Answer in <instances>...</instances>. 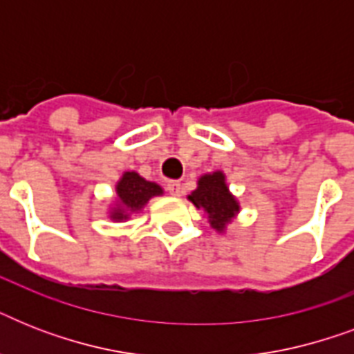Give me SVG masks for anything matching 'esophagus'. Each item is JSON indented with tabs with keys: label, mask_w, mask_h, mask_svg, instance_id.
<instances>
[{
	"label": "esophagus",
	"mask_w": 354,
	"mask_h": 354,
	"mask_svg": "<svg viewBox=\"0 0 354 354\" xmlns=\"http://www.w3.org/2000/svg\"><path fill=\"white\" fill-rule=\"evenodd\" d=\"M167 191H169V194H172V196H180V194H182V183L169 182L167 183Z\"/></svg>",
	"instance_id": "34e87169"
}]
</instances>
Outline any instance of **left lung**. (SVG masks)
Segmentation results:
<instances>
[{
    "instance_id": "obj_1",
    "label": "left lung",
    "mask_w": 354,
    "mask_h": 354,
    "mask_svg": "<svg viewBox=\"0 0 354 354\" xmlns=\"http://www.w3.org/2000/svg\"><path fill=\"white\" fill-rule=\"evenodd\" d=\"M196 209L204 211V216L216 233H226L227 226L241 213V204L235 194L230 191L226 174L222 171L205 172L198 178L196 189L187 196Z\"/></svg>"
}]
</instances>
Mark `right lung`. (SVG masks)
Returning <instances> with one entry per match:
<instances>
[{
  "mask_svg": "<svg viewBox=\"0 0 354 354\" xmlns=\"http://www.w3.org/2000/svg\"><path fill=\"white\" fill-rule=\"evenodd\" d=\"M163 189L156 182H149L136 171H124L115 183V194L108 205L106 216L113 222H127L138 215L154 196H161Z\"/></svg>",
  "mask_w": 354,
  "mask_h": 354,
  "instance_id": "1",
  "label": "right lung"
}]
</instances>
